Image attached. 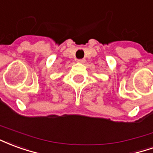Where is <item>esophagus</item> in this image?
<instances>
[{
    "label": "esophagus",
    "instance_id": "obj_1",
    "mask_svg": "<svg viewBox=\"0 0 153 153\" xmlns=\"http://www.w3.org/2000/svg\"><path fill=\"white\" fill-rule=\"evenodd\" d=\"M77 61H78L79 63H84V62H85V60H84V59H79V60H77Z\"/></svg>",
    "mask_w": 153,
    "mask_h": 153
}]
</instances>
